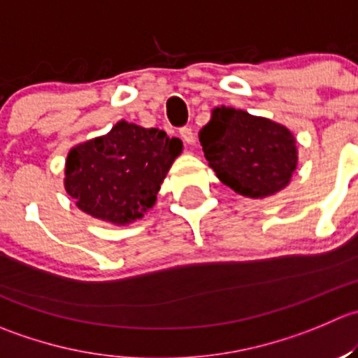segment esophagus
<instances>
[{
	"label": "esophagus",
	"instance_id": "1",
	"mask_svg": "<svg viewBox=\"0 0 358 358\" xmlns=\"http://www.w3.org/2000/svg\"><path fill=\"white\" fill-rule=\"evenodd\" d=\"M180 136H182V140L187 145H194V141H196V134H194V131L190 127H182L180 129Z\"/></svg>",
	"mask_w": 358,
	"mask_h": 358
}]
</instances>
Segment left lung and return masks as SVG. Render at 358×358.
<instances>
[{
    "label": "left lung",
    "instance_id": "8db88e82",
    "mask_svg": "<svg viewBox=\"0 0 358 358\" xmlns=\"http://www.w3.org/2000/svg\"><path fill=\"white\" fill-rule=\"evenodd\" d=\"M199 141L217 178L252 199L285 189L297 168L296 138L289 127L232 106L211 110Z\"/></svg>",
    "mask_w": 358,
    "mask_h": 358
}]
</instances>
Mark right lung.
Returning a JSON list of instances; mask_svg holds the SVG:
<instances>
[{"mask_svg":"<svg viewBox=\"0 0 358 358\" xmlns=\"http://www.w3.org/2000/svg\"><path fill=\"white\" fill-rule=\"evenodd\" d=\"M183 143L161 129L120 120L103 136L69 150L64 189L83 213L127 225L155 204Z\"/></svg>","mask_w":358,"mask_h":358,"instance_id":"1","label":"right lung"}]
</instances>
